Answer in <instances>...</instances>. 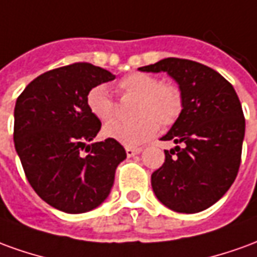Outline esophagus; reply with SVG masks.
<instances>
[{
  "label": "esophagus",
  "mask_w": 257,
  "mask_h": 257,
  "mask_svg": "<svg viewBox=\"0 0 257 257\" xmlns=\"http://www.w3.org/2000/svg\"><path fill=\"white\" fill-rule=\"evenodd\" d=\"M125 151H126V156H128V157H134V156H136V154H139V153H142V149H134V147H126V149H125Z\"/></svg>",
  "instance_id": "obj_1"
}]
</instances>
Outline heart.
I'll return each mask as SVG.
<instances>
[{"label": "heart", "mask_w": 257, "mask_h": 257, "mask_svg": "<svg viewBox=\"0 0 257 257\" xmlns=\"http://www.w3.org/2000/svg\"><path fill=\"white\" fill-rule=\"evenodd\" d=\"M117 89L122 97L136 99L135 115L139 118L134 122H108L103 128V135L123 146L135 147L145 143L156 136L158 122L162 126H171L178 121L183 110V93L178 85L160 81L153 74H128L118 81ZM86 104L89 111L103 122L115 117V101L104 85L90 88Z\"/></svg>", "instance_id": "1"}]
</instances>
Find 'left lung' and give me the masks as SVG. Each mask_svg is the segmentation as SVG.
<instances>
[{"instance_id": "obj_1", "label": "left lung", "mask_w": 257, "mask_h": 257, "mask_svg": "<svg viewBox=\"0 0 257 257\" xmlns=\"http://www.w3.org/2000/svg\"><path fill=\"white\" fill-rule=\"evenodd\" d=\"M140 71H165L183 93V110L161 140L176 145L165 150V162L151 175L157 198L169 209L197 213L217 202L237 178L245 118L232 85L205 64L162 59Z\"/></svg>"}]
</instances>
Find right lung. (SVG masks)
I'll return each mask as SVG.
<instances>
[{
    "mask_svg": "<svg viewBox=\"0 0 257 257\" xmlns=\"http://www.w3.org/2000/svg\"><path fill=\"white\" fill-rule=\"evenodd\" d=\"M114 78L90 63L68 64L38 75L16 100L15 149L26 178L47 204L66 213L99 206L126 158L115 140L90 143L101 122L89 111L86 95Z\"/></svg>",
    "mask_w": 257,
    "mask_h": 257,
    "instance_id": "obj_1",
    "label": "right lung"
}]
</instances>
